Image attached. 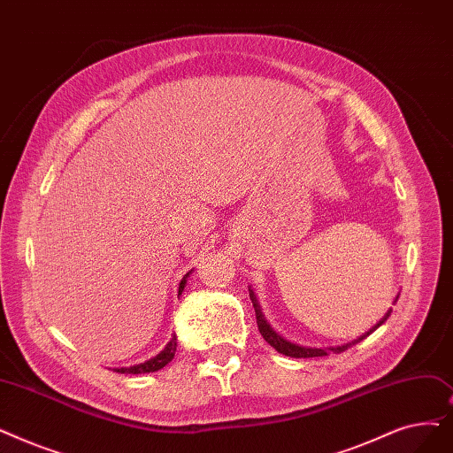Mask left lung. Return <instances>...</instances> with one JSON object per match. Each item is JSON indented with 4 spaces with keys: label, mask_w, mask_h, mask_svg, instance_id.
<instances>
[{
    "label": "left lung",
    "mask_w": 453,
    "mask_h": 453,
    "mask_svg": "<svg viewBox=\"0 0 453 453\" xmlns=\"http://www.w3.org/2000/svg\"><path fill=\"white\" fill-rule=\"evenodd\" d=\"M250 298H251V303H253V309H255V319H257V327H259V333L263 335V339L275 349V351H280V353H283V356H288V357H296V359H305V357H324V356H329L331 351H335V353H341V351H344V349H348L351 344H357V342H361L363 339H366L370 333H373L376 331L388 317H390V311L385 314V317L373 326L370 331H366L363 337H359V339H356L353 342H349V344H344V346H337V348H303V346H298V344H294V342H288V341H285L281 335H278V333H275L272 327H270V324L263 319V312H261V307H259V303H257V298H255V294H253V290L250 288ZM396 300H398V296H396Z\"/></svg>",
    "instance_id": "obj_1"
}]
</instances>
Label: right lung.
I'll return each instance as SVG.
<instances>
[{
    "label": "right lung",
    "mask_w": 453,
    "mask_h": 453,
    "mask_svg": "<svg viewBox=\"0 0 453 453\" xmlns=\"http://www.w3.org/2000/svg\"><path fill=\"white\" fill-rule=\"evenodd\" d=\"M192 273V270L188 273L183 275V280L180 283V294L183 292L185 285H187V278ZM175 346H178V341H175V337L170 339V342L165 346V349L161 353H157L155 357H151L150 361L146 363H141V365H134V366H126V368H114L118 373H148V372H157L161 370L163 366H166L173 356H175Z\"/></svg>",
    "instance_id": "add662e5"
}]
</instances>
